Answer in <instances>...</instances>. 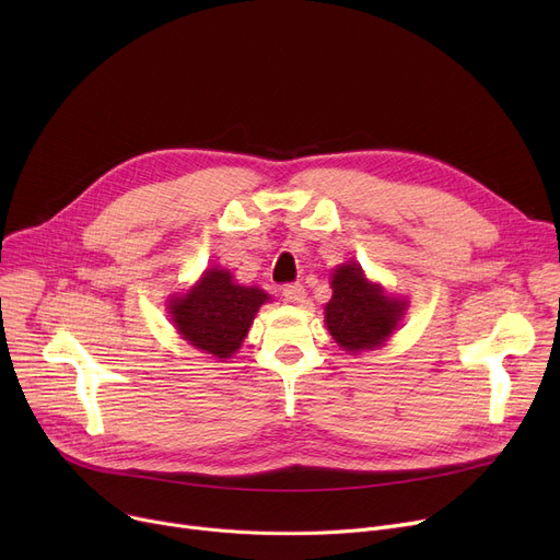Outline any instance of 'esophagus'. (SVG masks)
<instances>
[{"label":"esophagus","instance_id":"34e87169","mask_svg":"<svg viewBox=\"0 0 560 560\" xmlns=\"http://www.w3.org/2000/svg\"><path fill=\"white\" fill-rule=\"evenodd\" d=\"M283 298L290 304H304L306 290H304L302 283H288V285H283Z\"/></svg>","mask_w":560,"mask_h":560}]
</instances>
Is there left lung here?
Segmentation results:
<instances>
[{
  "mask_svg": "<svg viewBox=\"0 0 560 560\" xmlns=\"http://www.w3.org/2000/svg\"><path fill=\"white\" fill-rule=\"evenodd\" d=\"M331 288L334 295L325 306V322L334 340L349 354L384 345L408 308L406 300L386 295L384 288L372 283L354 260L338 265L331 275Z\"/></svg>",
  "mask_w": 560,
  "mask_h": 560,
  "instance_id": "left-lung-1",
  "label": "left lung"
}]
</instances>
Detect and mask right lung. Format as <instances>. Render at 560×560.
<instances>
[{"mask_svg": "<svg viewBox=\"0 0 560 560\" xmlns=\"http://www.w3.org/2000/svg\"><path fill=\"white\" fill-rule=\"evenodd\" d=\"M268 300L265 290L235 283L229 270L209 268L186 295L170 300L167 311L188 345L222 361L241 349L254 315Z\"/></svg>", "mask_w": 560, "mask_h": 560, "instance_id": "1", "label": "right lung"}]
</instances>
